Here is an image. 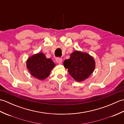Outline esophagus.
I'll list each match as a JSON object with an SVG mask.
<instances>
[{"mask_svg": "<svg viewBox=\"0 0 124 124\" xmlns=\"http://www.w3.org/2000/svg\"><path fill=\"white\" fill-rule=\"evenodd\" d=\"M56 62L57 63L61 64L62 62V59H61V58L57 57L56 59Z\"/></svg>", "mask_w": 124, "mask_h": 124, "instance_id": "1", "label": "esophagus"}]
</instances>
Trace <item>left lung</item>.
Returning a JSON list of instances; mask_svg holds the SVG:
<instances>
[{"label": "left lung", "mask_w": 124, "mask_h": 124, "mask_svg": "<svg viewBox=\"0 0 124 124\" xmlns=\"http://www.w3.org/2000/svg\"><path fill=\"white\" fill-rule=\"evenodd\" d=\"M63 64L72 78L79 82L87 78L95 68L93 58L88 54L78 51L71 54L70 59L65 60Z\"/></svg>", "instance_id": "8db88e82"}]
</instances>
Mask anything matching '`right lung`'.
Instances as JSON below:
<instances>
[{
	"instance_id": "add662e5",
	"label": "right lung",
	"mask_w": 124,
	"mask_h": 124,
	"mask_svg": "<svg viewBox=\"0 0 124 124\" xmlns=\"http://www.w3.org/2000/svg\"><path fill=\"white\" fill-rule=\"evenodd\" d=\"M27 65L33 77L44 80L48 77L55 64L51 59H47L45 55L40 53L30 57L27 61Z\"/></svg>"
}]
</instances>
